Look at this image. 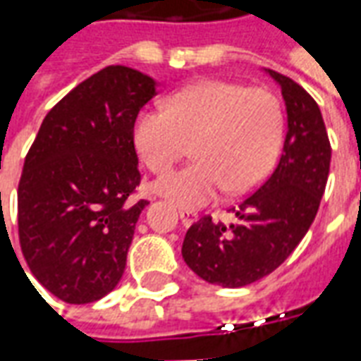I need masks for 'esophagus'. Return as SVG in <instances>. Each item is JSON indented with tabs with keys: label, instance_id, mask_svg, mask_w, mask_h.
I'll list each match as a JSON object with an SVG mask.
<instances>
[{
	"label": "esophagus",
	"instance_id": "34e87169",
	"mask_svg": "<svg viewBox=\"0 0 361 361\" xmlns=\"http://www.w3.org/2000/svg\"><path fill=\"white\" fill-rule=\"evenodd\" d=\"M180 219L183 226H191L193 222H197L199 214L195 211H188V209H180Z\"/></svg>",
	"mask_w": 361,
	"mask_h": 361
}]
</instances>
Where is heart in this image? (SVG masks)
Here are the masks:
<instances>
[{
    "mask_svg": "<svg viewBox=\"0 0 361 361\" xmlns=\"http://www.w3.org/2000/svg\"><path fill=\"white\" fill-rule=\"evenodd\" d=\"M168 110H142L133 126L137 154L152 172L172 168L193 142V164L162 176L158 193L183 209L243 193L276 162L284 116L276 96L228 81H203L168 98Z\"/></svg>",
    "mask_w": 361,
    "mask_h": 361,
    "instance_id": "1",
    "label": "heart"
}]
</instances>
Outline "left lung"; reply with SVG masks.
<instances>
[{"label":"left lung","instance_id":"obj_1","mask_svg":"<svg viewBox=\"0 0 361 361\" xmlns=\"http://www.w3.org/2000/svg\"><path fill=\"white\" fill-rule=\"evenodd\" d=\"M286 104V139L274 172L238 204L224 226L203 216L189 228L181 255L211 284L242 288L279 269L315 220L325 193L331 142L317 102L286 75L265 69Z\"/></svg>","mask_w":361,"mask_h":361}]
</instances>
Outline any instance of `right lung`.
Here are the masks:
<instances>
[{
    "label": "right lung",
    "mask_w": 361,
    "mask_h": 361,
    "mask_svg": "<svg viewBox=\"0 0 361 361\" xmlns=\"http://www.w3.org/2000/svg\"><path fill=\"white\" fill-rule=\"evenodd\" d=\"M157 81L126 66L104 67L44 118L17 191L19 242L28 269L67 303L110 294L123 276L135 224L147 201L135 119Z\"/></svg>",
    "instance_id": "obj_1"
}]
</instances>
